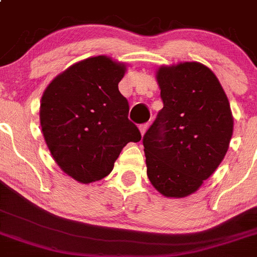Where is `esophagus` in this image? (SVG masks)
<instances>
[{
    "label": "esophagus",
    "instance_id": "obj_1",
    "mask_svg": "<svg viewBox=\"0 0 257 257\" xmlns=\"http://www.w3.org/2000/svg\"><path fill=\"white\" fill-rule=\"evenodd\" d=\"M147 129H148V123L141 124L140 125V131H141V134H142V136H145V133L147 132Z\"/></svg>",
    "mask_w": 257,
    "mask_h": 257
}]
</instances>
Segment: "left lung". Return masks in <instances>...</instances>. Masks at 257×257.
<instances>
[{
    "instance_id": "left-lung-1",
    "label": "left lung",
    "mask_w": 257,
    "mask_h": 257,
    "mask_svg": "<svg viewBox=\"0 0 257 257\" xmlns=\"http://www.w3.org/2000/svg\"><path fill=\"white\" fill-rule=\"evenodd\" d=\"M164 107L143 136L147 176L167 198L195 193L229 147L233 116L215 74L199 62L161 66Z\"/></svg>"
}]
</instances>
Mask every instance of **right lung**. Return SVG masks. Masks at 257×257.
Instances as JSON below:
<instances>
[{"label":"right lung","mask_w":257,"mask_h":257,"mask_svg":"<svg viewBox=\"0 0 257 257\" xmlns=\"http://www.w3.org/2000/svg\"><path fill=\"white\" fill-rule=\"evenodd\" d=\"M125 71L110 57H91L58 74L43 93L45 143L62 171L78 183L104 179L121 150L142 138L117 88Z\"/></svg>","instance_id":"right-lung-1"}]
</instances>
